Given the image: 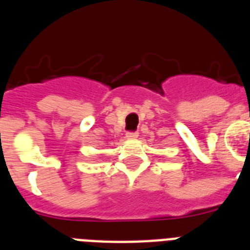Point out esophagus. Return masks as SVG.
<instances>
[{"mask_svg": "<svg viewBox=\"0 0 250 250\" xmlns=\"http://www.w3.org/2000/svg\"><path fill=\"white\" fill-rule=\"evenodd\" d=\"M139 136V132L136 131H127L126 132V138L130 139V140H132V139H136Z\"/></svg>", "mask_w": 250, "mask_h": 250, "instance_id": "1", "label": "esophagus"}]
</instances>
